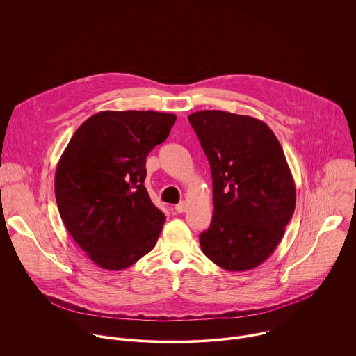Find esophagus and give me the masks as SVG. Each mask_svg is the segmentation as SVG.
I'll list each match as a JSON object with an SVG mask.
<instances>
[{"instance_id": "esophagus-1", "label": "esophagus", "mask_w": 356, "mask_h": 356, "mask_svg": "<svg viewBox=\"0 0 356 356\" xmlns=\"http://www.w3.org/2000/svg\"><path fill=\"white\" fill-rule=\"evenodd\" d=\"M175 210L180 214V213H184L186 210H187V202L186 201H181V202H179L177 206H175Z\"/></svg>"}]
</instances>
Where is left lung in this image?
<instances>
[{
  "instance_id": "left-lung-1",
  "label": "left lung",
  "mask_w": 356,
  "mask_h": 356,
  "mask_svg": "<svg viewBox=\"0 0 356 356\" xmlns=\"http://www.w3.org/2000/svg\"><path fill=\"white\" fill-rule=\"evenodd\" d=\"M213 176L214 213L204 255L229 272L264 264L283 238L296 187L273 131L257 118L206 110L188 115Z\"/></svg>"
}]
</instances>
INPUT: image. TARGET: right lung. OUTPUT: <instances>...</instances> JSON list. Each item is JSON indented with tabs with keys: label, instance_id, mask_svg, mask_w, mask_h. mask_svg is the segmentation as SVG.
I'll list each match as a JSON object with an SVG mask.
<instances>
[{
	"label": "right lung",
	"instance_id": "right-lung-1",
	"mask_svg": "<svg viewBox=\"0 0 356 356\" xmlns=\"http://www.w3.org/2000/svg\"><path fill=\"white\" fill-rule=\"evenodd\" d=\"M175 121L156 111H101L66 146L55 175L58 209L97 266L122 270L154 249L166 217L143 186L146 156Z\"/></svg>",
	"mask_w": 356,
	"mask_h": 356
}]
</instances>
